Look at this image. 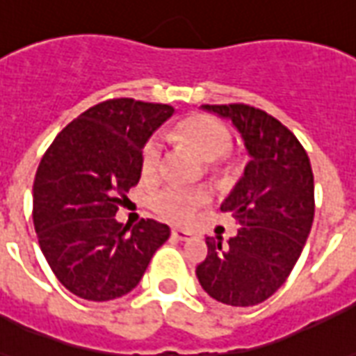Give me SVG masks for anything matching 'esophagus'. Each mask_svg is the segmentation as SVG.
<instances>
[{
	"label": "esophagus",
	"mask_w": 356,
	"mask_h": 356,
	"mask_svg": "<svg viewBox=\"0 0 356 356\" xmlns=\"http://www.w3.org/2000/svg\"><path fill=\"white\" fill-rule=\"evenodd\" d=\"M171 236L175 239H181V241H186V239L192 238V232L181 230V228H173V230H171Z\"/></svg>",
	"instance_id": "34e87169"
}]
</instances>
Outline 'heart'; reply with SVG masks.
Listing matches in <instances>:
<instances>
[{"mask_svg": "<svg viewBox=\"0 0 356 356\" xmlns=\"http://www.w3.org/2000/svg\"><path fill=\"white\" fill-rule=\"evenodd\" d=\"M173 136L198 152L204 158L205 170L215 179L230 177L238 168L236 158L230 154L234 138L230 128L204 113H196L183 118L173 128ZM164 160V145L158 136H151L141 147L139 154V168L145 179H154L160 173ZM209 194L204 188H179V186H165L151 196V209L158 217L168 222L185 225L188 222L200 207L209 204Z\"/></svg>", "mask_w": 356, "mask_h": 356, "instance_id": "obj_1", "label": "heart"}]
</instances>
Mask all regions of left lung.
<instances>
[{
  "instance_id": "left-lung-1",
  "label": "left lung",
  "mask_w": 356,
  "mask_h": 356,
  "mask_svg": "<svg viewBox=\"0 0 356 356\" xmlns=\"http://www.w3.org/2000/svg\"><path fill=\"white\" fill-rule=\"evenodd\" d=\"M230 118L251 160L220 205L239 225L222 245L205 238L207 257L196 268L202 289L220 304L249 307L283 285L298 262L315 215L313 171L296 136L277 118L247 104L204 105Z\"/></svg>"
}]
</instances>
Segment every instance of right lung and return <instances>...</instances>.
<instances>
[{"label": "right lung", "instance_id": "obj_1", "mask_svg": "<svg viewBox=\"0 0 356 356\" xmlns=\"http://www.w3.org/2000/svg\"><path fill=\"white\" fill-rule=\"evenodd\" d=\"M173 111L131 97L107 99L71 120L41 158L33 181L39 247L58 281L79 298L128 294L170 238V226L154 218L130 228L115 215L139 183L141 147Z\"/></svg>", "mask_w": 356, "mask_h": 356}]
</instances>
